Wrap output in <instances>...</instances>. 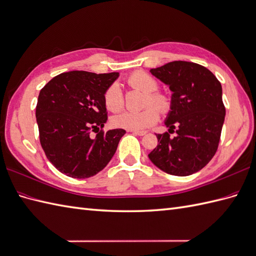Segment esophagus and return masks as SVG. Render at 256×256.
Listing matches in <instances>:
<instances>
[{
  "label": "esophagus",
  "instance_id": "obj_1",
  "mask_svg": "<svg viewBox=\"0 0 256 256\" xmlns=\"http://www.w3.org/2000/svg\"><path fill=\"white\" fill-rule=\"evenodd\" d=\"M130 132L134 133L135 135H138V136H144L146 134L145 130H130Z\"/></svg>",
  "mask_w": 256,
  "mask_h": 256
}]
</instances>
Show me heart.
I'll return each mask as SVG.
<instances>
[{
    "instance_id": "1",
    "label": "heart",
    "mask_w": 256,
    "mask_h": 256,
    "mask_svg": "<svg viewBox=\"0 0 256 256\" xmlns=\"http://www.w3.org/2000/svg\"><path fill=\"white\" fill-rule=\"evenodd\" d=\"M128 82L133 88L147 92L146 106L142 111H123L112 118V124L120 128L142 130L152 126L159 118V110L167 112L170 108V100L164 94L156 92L159 87L158 80L142 70H136L128 77ZM104 104L106 110L118 112L124 106V94L120 85L114 82L106 89ZM154 104V106H150Z\"/></svg>"
}]
</instances>
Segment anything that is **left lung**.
Returning <instances> with one entry per match:
<instances>
[{
	"mask_svg": "<svg viewBox=\"0 0 256 256\" xmlns=\"http://www.w3.org/2000/svg\"><path fill=\"white\" fill-rule=\"evenodd\" d=\"M150 73L174 92L164 124L177 136L157 134L158 145L148 157L169 174H193L217 152L226 116L220 82L210 70L186 61L170 62Z\"/></svg>",
	"mask_w": 256,
	"mask_h": 256,
	"instance_id": "8db88e82",
	"label": "left lung"
}]
</instances>
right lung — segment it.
Segmentation results:
<instances>
[{
	"mask_svg": "<svg viewBox=\"0 0 256 256\" xmlns=\"http://www.w3.org/2000/svg\"><path fill=\"white\" fill-rule=\"evenodd\" d=\"M118 73L72 70L58 75L41 89L36 106L41 147L54 167L75 179L97 174L114 157L126 130L90 133L106 122V89ZM96 133V132H94Z\"/></svg>",
	"mask_w": 256,
	"mask_h": 256,
	"instance_id": "1",
	"label": "right lung"
}]
</instances>
